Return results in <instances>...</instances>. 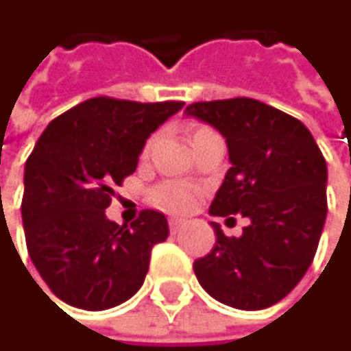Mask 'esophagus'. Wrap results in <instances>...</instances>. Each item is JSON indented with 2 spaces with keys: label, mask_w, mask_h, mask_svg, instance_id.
<instances>
[{
  "label": "esophagus",
  "mask_w": 351,
  "mask_h": 351,
  "mask_svg": "<svg viewBox=\"0 0 351 351\" xmlns=\"http://www.w3.org/2000/svg\"><path fill=\"white\" fill-rule=\"evenodd\" d=\"M168 226H170L172 232H179L185 226V220L183 218H168Z\"/></svg>",
  "instance_id": "34e87169"
}]
</instances>
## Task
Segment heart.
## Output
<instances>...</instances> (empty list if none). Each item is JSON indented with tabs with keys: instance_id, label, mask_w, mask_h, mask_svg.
I'll return each instance as SVG.
<instances>
[{
	"instance_id": "heart-1",
	"label": "heart",
	"mask_w": 351,
	"mask_h": 351,
	"mask_svg": "<svg viewBox=\"0 0 351 351\" xmlns=\"http://www.w3.org/2000/svg\"><path fill=\"white\" fill-rule=\"evenodd\" d=\"M202 129L204 127L195 129V133L202 131ZM154 202L160 208H166V210L185 212V210H189V208L195 206V202H197V189L191 187V185H187V183H166V185H160L154 191Z\"/></svg>"
}]
</instances>
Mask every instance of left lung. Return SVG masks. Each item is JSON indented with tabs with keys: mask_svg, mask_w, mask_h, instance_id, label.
Listing matches in <instances>:
<instances>
[{
	"mask_svg": "<svg viewBox=\"0 0 351 351\" xmlns=\"http://www.w3.org/2000/svg\"><path fill=\"white\" fill-rule=\"evenodd\" d=\"M187 117L212 125L228 145L230 168L212 216L243 214V234L220 224L214 249L193 263L202 288L222 304L261 311L304 278L327 218V162L294 117L253 98L193 102Z\"/></svg>",
	"mask_w": 351,
	"mask_h": 351,
	"instance_id": "left-lung-1",
	"label": "left lung"
}]
</instances>
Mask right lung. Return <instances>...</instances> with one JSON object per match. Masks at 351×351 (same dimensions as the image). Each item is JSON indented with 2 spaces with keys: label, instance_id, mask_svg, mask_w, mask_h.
Listing matches in <instances>:
<instances>
[{
  "label": "right lung",
  "instance_id": "obj_1",
  "mask_svg": "<svg viewBox=\"0 0 351 351\" xmlns=\"http://www.w3.org/2000/svg\"><path fill=\"white\" fill-rule=\"evenodd\" d=\"M183 104L90 98L38 137L24 166L22 224L36 271L65 304L104 311L141 288L168 222L143 210L119 226L104 210L112 187L135 172L147 137Z\"/></svg>",
  "mask_w": 351,
  "mask_h": 351
}]
</instances>
